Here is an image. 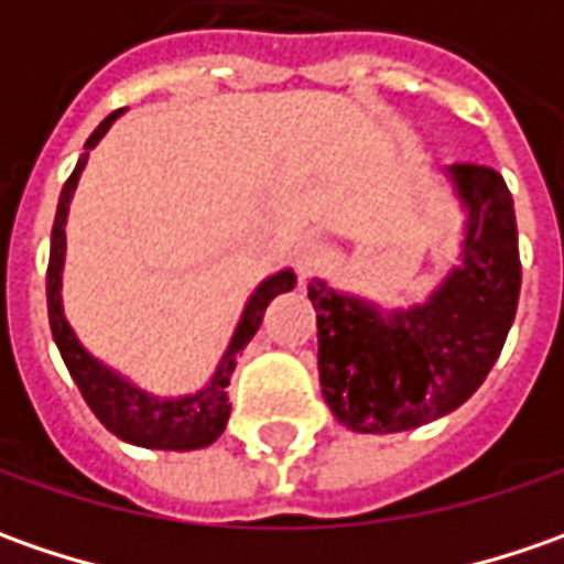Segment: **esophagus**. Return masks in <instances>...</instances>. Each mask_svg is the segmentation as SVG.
Instances as JSON below:
<instances>
[{
	"instance_id": "34e87169",
	"label": "esophagus",
	"mask_w": 564,
	"mask_h": 564,
	"mask_svg": "<svg viewBox=\"0 0 564 564\" xmlns=\"http://www.w3.org/2000/svg\"><path fill=\"white\" fill-rule=\"evenodd\" d=\"M292 260L301 275H311V272L323 263V245H319V241H311V238H307V241H297V245H294Z\"/></svg>"
}]
</instances>
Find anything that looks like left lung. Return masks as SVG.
Listing matches in <instances>:
<instances>
[{
  "instance_id": "obj_1",
  "label": "left lung",
  "mask_w": 564,
  "mask_h": 564,
  "mask_svg": "<svg viewBox=\"0 0 564 564\" xmlns=\"http://www.w3.org/2000/svg\"><path fill=\"white\" fill-rule=\"evenodd\" d=\"M467 209L462 263L411 311L307 285L316 311L319 386L338 423L358 433H401L465 404L499 358L521 292L514 206L489 165L445 169Z\"/></svg>"
}]
</instances>
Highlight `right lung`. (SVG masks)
Listing matches in <instances>:
<instances>
[{
	"mask_svg": "<svg viewBox=\"0 0 564 564\" xmlns=\"http://www.w3.org/2000/svg\"><path fill=\"white\" fill-rule=\"evenodd\" d=\"M119 116L121 109L99 121L97 131L84 143V153H80L75 172L68 175V182L62 187V197H58V209H55L53 223V248H50V270H46L50 326H53L55 345L62 351V360H65L68 373L75 377L80 395H84V401L90 404V411L97 414L99 423L109 433H116L124 443L143 445V448H165V452L204 448V445L216 443L223 436L228 414H231L226 389L228 382H231V373H235L238 351L260 329V319L267 314L272 297L282 292H292L294 272H275L257 292L250 294L248 307L241 314V323H238L235 336L228 341V351L219 360V367H216V373L209 379V386H204L194 395H185V399H156V395H147L143 389L131 386L119 373H112L97 358H90L84 351V345L75 338V333H72L65 314H62V294H58V289H62V263H65V219H68V204H72L77 178H80V172L87 165V153L97 147L99 138L109 131V124L119 119Z\"/></svg>",
	"mask_w": 564,
	"mask_h": 564,
	"instance_id": "1",
	"label": "right lung"
}]
</instances>
